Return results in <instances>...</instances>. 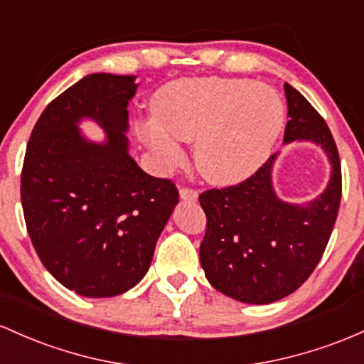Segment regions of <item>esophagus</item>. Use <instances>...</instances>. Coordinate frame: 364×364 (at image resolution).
<instances>
[{
	"mask_svg": "<svg viewBox=\"0 0 364 364\" xmlns=\"http://www.w3.org/2000/svg\"><path fill=\"white\" fill-rule=\"evenodd\" d=\"M178 194H181L182 201H196V199H198V191L189 189V187H182V189L178 191Z\"/></svg>",
	"mask_w": 364,
	"mask_h": 364,
	"instance_id": "esophagus-1",
	"label": "esophagus"
}]
</instances>
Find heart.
Here are the masks:
<instances>
[{
    "mask_svg": "<svg viewBox=\"0 0 364 364\" xmlns=\"http://www.w3.org/2000/svg\"><path fill=\"white\" fill-rule=\"evenodd\" d=\"M156 120L141 125L146 146L166 166L182 161L181 141H194L203 177L232 186L251 177L270 156L285 124V108L272 87L249 79L193 77L154 94Z\"/></svg>",
    "mask_w": 364,
    "mask_h": 364,
    "instance_id": "heart-1",
    "label": "heart"
}]
</instances>
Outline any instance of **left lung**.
<instances>
[{
    "label": "left lung",
    "mask_w": 364,
    "mask_h": 364,
    "mask_svg": "<svg viewBox=\"0 0 364 364\" xmlns=\"http://www.w3.org/2000/svg\"><path fill=\"white\" fill-rule=\"evenodd\" d=\"M291 120L284 142H313L328 158L330 181L313 201H282L273 187L272 154L255 175L237 186L199 196L206 234L199 259L218 292L247 304H270L301 287L316 268L341 206L338 151L328 125L292 85H284Z\"/></svg>",
    "instance_id": "left-lung-1"
}]
</instances>
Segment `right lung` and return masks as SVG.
Wrapping results in <instances>:
<instances>
[{
    "label": "right lung",
    "instance_id": "add662e5",
    "mask_svg": "<svg viewBox=\"0 0 364 364\" xmlns=\"http://www.w3.org/2000/svg\"><path fill=\"white\" fill-rule=\"evenodd\" d=\"M136 75L91 73L53 100L28 139L23 216L46 270L84 297L130 291L151 267L178 203L173 182L146 173L129 153V101ZM105 130L94 143L78 129Z\"/></svg>",
    "mask_w": 364,
    "mask_h": 364
}]
</instances>
